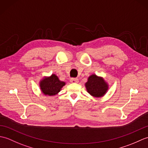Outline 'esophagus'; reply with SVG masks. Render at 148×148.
Here are the masks:
<instances>
[{"mask_svg":"<svg viewBox=\"0 0 148 148\" xmlns=\"http://www.w3.org/2000/svg\"><path fill=\"white\" fill-rule=\"evenodd\" d=\"M70 81L72 83H78L79 80H78L77 78H71Z\"/></svg>","mask_w":148,"mask_h":148,"instance_id":"1","label":"esophagus"}]
</instances>
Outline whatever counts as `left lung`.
<instances>
[{"label":"left lung","mask_w":148,"mask_h":148,"mask_svg":"<svg viewBox=\"0 0 148 148\" xmlns=\"http://www.w3.org/2000/svg\"><path fill=\"white\" fill-rule=\"evenodd\" d=\"M87 92L91 95L100 97L105 95L108 90V84L101 77L97 76L95 74L90 76L85 83Z\"/></svg>","instance_id":"8db88e82"}]
</instances>
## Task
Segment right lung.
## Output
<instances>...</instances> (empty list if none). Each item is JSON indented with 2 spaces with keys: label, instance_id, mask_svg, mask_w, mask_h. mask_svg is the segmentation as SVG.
Returning <instances> with one entry per match:
<instances>
[{
  "label": "right lung",
  "instance_id": "obj_1",
  "mask_svg": "<svg viewBox=\"0 0 148 148\" xmlns=\"http://www.w3.org/2000/svg\"><path fill=\"white\" fill-rule=\"evenodd\" d=\"M65 84V83L60 81L55 74H52L50 77L44 78L40 81V87L45 95L52 96L57 94Z\"/></svg>",
  "mask_w": 148,
  "mask_h": 148
}]
</instances>
